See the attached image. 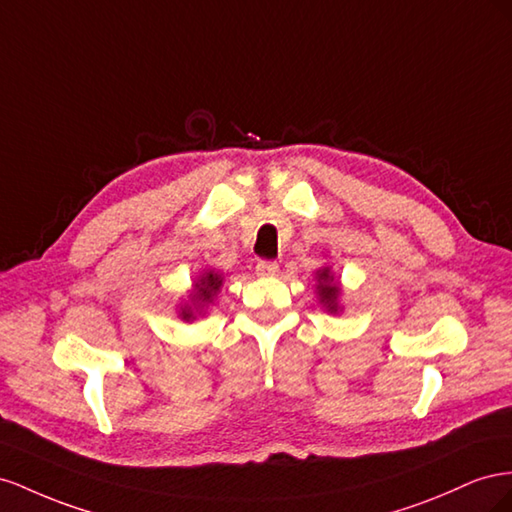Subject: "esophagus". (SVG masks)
<instances>
[{"label": "esophagus", "mask_w": 512, "mask_h": 512, "mask_svg": "<svg viewBox=\"0 0 512 512\" xmlns=\"http://www.w3.org/2000/svg\"><path fill=\"white\" fill-rule=\"evenodd\" d=\"M255 272L257 276H261V279H268V276L279 274V264H276V261H259Z\"/></svg>", "instance_id": "1"}]
</instances>
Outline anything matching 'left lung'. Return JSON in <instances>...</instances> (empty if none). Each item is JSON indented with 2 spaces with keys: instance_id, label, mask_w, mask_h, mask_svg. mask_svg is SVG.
<instances>
[{
  "instance_id": "left-lung-1",
  "label": "left lung",
  "mask_w": 512,
  "mask_h": 512,
  "mask_svg": "<svg viewBox=\"0 0 512 512\" xmlns=\"http://www.w3.org/2000/svg\"><path fill=\"white\" fill-rule=\"evenodd\" d=\"M315 294L319 304L324 306V311L332 313V315H339L343 311L341 306V283L337 276L332 272V266H321L319 270H315Z\"/></svg>"
}]
</instances>
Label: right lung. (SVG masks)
<instances>
[{"mask_svg":"<svg viewBox=\"0 0 512 512\" xmlns=\"http://www.w3.org/2000/svg\"><path fill=\"white\" fill-rule=\"evenodd\" d=\"M223 281V272H218L216 268H203L195 276L193 287L186 291V298H182V304H178V317L186 321V324H191L197 317L208 315L216 296L221 294Z\"/></svg>","mask_w":512,"mask_h":512,"instance_id":"add662e5","label":"right lung"}]
</instances>
